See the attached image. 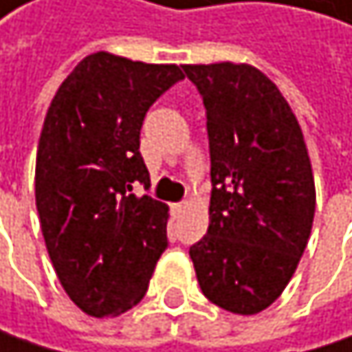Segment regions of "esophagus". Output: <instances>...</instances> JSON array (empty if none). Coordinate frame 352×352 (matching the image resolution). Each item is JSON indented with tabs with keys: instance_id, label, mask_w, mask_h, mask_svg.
Here are the masks:
<instances>
[{
	"instance_id": "1",
	"label": "esophagus",
	"mask_w": 352,
	"mask_h": 352,
	"mask_svg": "<svg viewBox=\"0 0 352 352\" xmlns=\"http://www.w3.org/2000/svg\"><path fill=\"white\" fill-rule=\"evenodd\" d=\"M186 205H188V202H179V205H175V211H184Z\"/></svg>"
}]
</instances>
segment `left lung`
<instances>
[{"label":"left lung","instance_id":"1","mask_svg":"<svg viewBox=\"0 0 352 352\" xmlns=\"http://www.w3.org/2000/svg\"><path fill=\"white\" fill-rule=\"evenodd\" d=\"M207 113L209 230L190 247L200 289L236 315L268 308L294 276L315 217L298 120L251 65H184Z\"/></svg>","mask_w":352,"mask_h":352}]
</instances>
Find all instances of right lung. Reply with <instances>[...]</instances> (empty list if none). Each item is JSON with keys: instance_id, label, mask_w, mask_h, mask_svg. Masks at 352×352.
<instances>
[{"instance_id": "obj_1", "label": "right lung", "mask_w": 352, "mask_h": 352, "mask_svg": "<svg viewBox=\"0 0 352 352\" xmlns=\"http://www.w3.org/2000/svg\"><path fill=\"white\" fill-rule=\"evenodd\" d=\"M184 80L177 65L107 52L78 63L50 103L35 164V205L63 289L86 315L135 306L168 247V207L139 152L145 113Z\"/></svg>"}]
</instances>
